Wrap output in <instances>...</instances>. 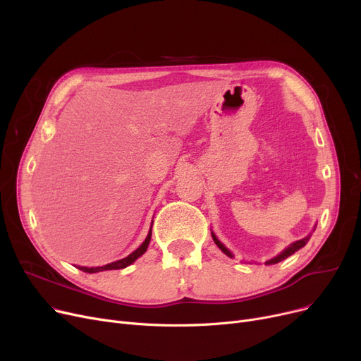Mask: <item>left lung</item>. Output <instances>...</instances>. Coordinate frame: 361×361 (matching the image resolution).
Here are the masks:
<instances>
[{
  "instance_id": "obj_1",
  "label": "left lung",
  "mask_w": 361,
  "mask_h": 361,
  "mask_svg": "<svg viewBox=\"0 0 361 361\" xmlns=\"http://www.w3.org/2000/svg\"><path fill=\"white\" fill-rule=\"evenodd\" d=\"M211 234H212V239H214V242H215V245L219 247V249H221L223 250V252L227 255V257H230V258H233V254L230 252V250L221 243V242H219L218 240V238L215 236V234L211 231ZM310 240V236H307V238H304V239H301V240H296V242H293L292 245H289L285 250H283V252H280L277 257H274V258H271V259H269L267 262H265V264H267V265H271V264H277V262H280V261H283V259H286L288 257H290L292 254H295L296 252V250L298 249H301V247H304L305 245H307V242Z\"/></svg>"
}]
</instances>
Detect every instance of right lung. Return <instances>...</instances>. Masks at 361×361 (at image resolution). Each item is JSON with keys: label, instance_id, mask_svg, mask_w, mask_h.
Instances as JSON below:
<instances>
[{"label": "right lung", "instance_id": "add662e5", "mask_svg": "<svg viewBox=\"0 0 361 361\" xmlns=\"http://www.w3.org/2000/svg\"><path fill=\"white\" fill-rule=\"evenodd\" d=\"M150 239H152V228L149 230V234L147 238L145 239V242L140 245L133 254H130L128 257H125L119 261H115V262H111V264H106V265H102V267H78L80 270L85 271V273H99V271H106V270H121V269H125L128 267V265H131L137 258L142 257L146 250H147V246L150 243Z\"/></svg>", "mask_w": 361, "mask_h": 361}]
</instances>
